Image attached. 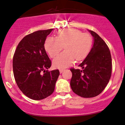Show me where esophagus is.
I'll use <instances>...</instances> for the list:
<instances>
[{
    "mask_svg": "<svg viewBox=\"0 0 125 125\" xmlns=\"http://www.w3.org/2000/svg\"><path fill=\"white\" fill-rule=\"evenodd\" d=\"M63 71H64V69H59V72H60V73H62Z\"/></svg>",
    "mask_w": 125,
    "mask_h": 125,
    "instance_id": "obj_1",
    "label": "esophagus"
}]
</instances>
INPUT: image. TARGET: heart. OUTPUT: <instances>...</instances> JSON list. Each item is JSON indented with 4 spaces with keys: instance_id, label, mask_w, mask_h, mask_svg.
<instances>
[{
    "instance_id": "1",
    "label": "heart",
    "mask_w": 125,
    "mask_h": 125,
    "mask_svg": "<svg viewBox=\"0 0 125 125\" xmlns=\"http://www.w3.org/2000/svg\"><path fill=\"white\" fill-rule=\"evenodd\" d=\"M92 45V39L87 33L76 29H65L59 31L57 37L46 39L44 47L52 57H54L65 47V52L59 54L52 61L55 68H65L75 60H83L88 54Z\"/></svg>"
}]
</instances>
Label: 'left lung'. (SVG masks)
I'll list each match as a JSON object with an SVG mask.
<instances>
[{
  "label": "left lung",
  "instance_id": "1",
  "mask_svg": "<svg viewBox=\"0 0 125 125\" xmlns=\"http://www.w3.org/2000/svg\"><path fill=\"white\" fill-rule=\"evenodd\" d=\"M94 37V45L86 59L78 66L82 70L71 69L70 85L75 94L83 98H93L104 90L111 75L110 51L96 33L89 31Z\"/></svg>",
  "mask_w": 125,
  "mask_h": 125
}]
</instances>
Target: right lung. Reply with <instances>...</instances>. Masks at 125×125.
Returning a JSON list of instances; mask_svg holds the SVG:
<instances>
[{"mask_svg":"<svg viewBox=\"0 0 125 125\" xmlns=\"http://www.w3.org/2000/svg\"><path fill=\"white\" fill-rule=\"evenodd\" d=\"M53 29L26 35L19 42L13 57V72L19 89L26 96L41 100L53 93L59 71H48L52 65L45 52L47 36Z\"/></svg>","mask_w":125,"mask_h":125,"instance_id":"right-lung-1","label":"right lung"}]
</instances>
